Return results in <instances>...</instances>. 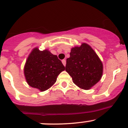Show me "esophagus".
I'll return each mask as SVG.
<instances>
[{
  "instance_id": "obj_1",
  "label": "esophagus",
  "mask_w": 128,
  "mask_h": 128,
  "mask_svg": "<svg viewBox=\"0 0 128 128\" xmlns=\"http://www.w3.org/2000/svg\"><path fill=\"white\" fill-rule=\"evenodd\" d=\"M62 62L63 65H64V66H66V60L65 59H63V60H62Z\"/></svg>"
}]
</instances>
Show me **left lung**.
Here are the masks:
<instances>
[{"label":"left lung","instance_id":"left-lung-1","mask_svg":"<svg viewBox=\"0 0 128 128\" xmlns=\"http://www.w3.org/2000/svg\"><path fill=\"white\" fill-rule=\"evenodd\" d=\"M103 69L102 62L88 44L72 48L66 70L79 88L89 90L94 87L101 79Z\"/></svg>","mask_w":128,"mask_h":128}]
</instances>
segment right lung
<instances>
[{"mask_svg": "<svg viewBox=\"0 0 128 128\" xmlns=\"http://www.w3.org/2000/svg\"><path fill=\"white\" fill-rule=\"evenodd\" d=\"M64 70L65 67L56 55L48 50L40 51L36 47L28 55L24 72L30 87L44 92L54 84L58 75Z\"/></svg>", "mask_w": 128, "mask_h": 128, "instance_id": "right-lung-1", "label": "right lung"}]
</instances>
